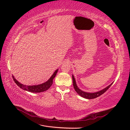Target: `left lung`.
<instances>
[{"instance_id": "obj_1", "label": "left lung", "mask_w": 130, "mask_h": 130, "mask_svg": "<svg viewBox=\"0 0 130 130\" xmlns=\"http://www.w3.org/2000/svg\"><path fill=\"white\" fill-rule=\"evenodd\" d=\"M72 78H73V86H74V88L75 90V91L76 92V93L79 94V95L83 97L84 98H86V99H94V98H96L98 96H100L102 94H104L106 90L107 89H108V88L111 87V86L112 85L113 82L111 84L109 85V86H108L107 87H106L105 88L103 89V90H101L99 92H95V93H88V92H85L82 91V90H81L80 89H79L77 87V86L76 84V81L75 79V78L74 77V75H72Z\"/></svg>"}]
</instances>
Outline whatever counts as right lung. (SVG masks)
Returning a JSON list of instances; mask_svg holds the SVG:
<instances>
[{
	"mask_svg": "<svg viewBox=\"0 0 130 130\" xmlns=\"http://www.w3.org/2000/svg\"><path fill=\"white\" fill-rule=\"evenodd\" d=\"M57 72L58 69L56 70L55 71V72L52 75V76L50 77V78L48 81L44 82V83L37 85L25 86L21 84L20 82H19L16 79H15V78L13 76H12V77L13 78L14 81L15 82V83L22 89L26 90V91L28 92H30L31 93H40L46 91V90H48L51 87V86L53 85V79L54 77L56 76Z\"/></svg>",
	"mask_w": 130,
	"mask_h": 130,
	"instance_id": "obj_1",
	"label": "right lung"
}]
</instances>
